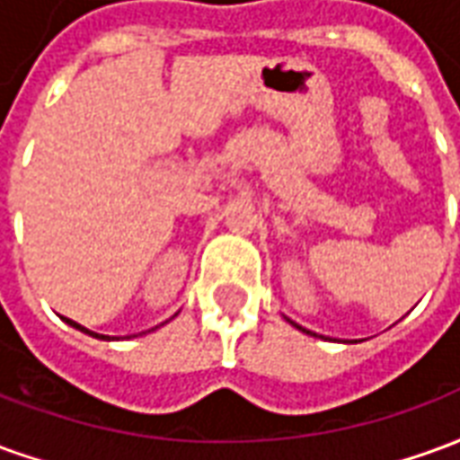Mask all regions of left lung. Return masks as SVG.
I'll return each mask as SVG.
<instances>
[{
  "label": "left lung",
  "mask_w": 460,
  "mask_h": 460,
  "mask_svg": "<svg viewBox=\"0 0 460 460\" xmlns=\"http://www.w3.org/2000/svg\"><path fill=\"white\" fill-rule=\"evenodd\" d=\"M290 325H296V323H293V320H288ZM296 328L298 330H303V332H305V335H313V338H318V335H315V332H310V330H305V328H300V325H296Z\"/></svg>",
  "instance_id": "obj_1"
}]
</instances>
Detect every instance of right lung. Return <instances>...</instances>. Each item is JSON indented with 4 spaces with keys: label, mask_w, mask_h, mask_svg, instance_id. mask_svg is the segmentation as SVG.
<instances>
[{
    "label": "right lung",
    "mask_w": 460,
    "mask_h": 460,
    "mask_svg": "<svg viewBox=\"0 0 460 460\" xmlns=\"http://www.w3.org/2000/svg\"><path fill=\"white\" fill-rule=\"evenodd\" d=\"M64 323H68V325H71V328L81 330V332H85V335H91V338H98V340H113V338H108V335H98V332H93V330L84 328V325H78V323H74V320L64 318ZM162 325H164V323H162ZM152 330H157V328H152ZM147 332H150V330H147ZM140 335H145V332H140ZM132 338H137V335H132Z\"/></svg>",
    "instance_id": "1"
}]
</instances>
